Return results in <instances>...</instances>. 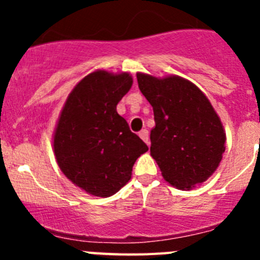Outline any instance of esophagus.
<instances>
[{"instance_id": "34e87169", "label": "esophagus", "mask_w": 260, "mask_h": 260, "mask_svg": "<svg viewBox=\"0 0 260 260\" xmlns=\"http://www.w3.org/2000/svg\"><path fill=\"white\" fill-rule=\"evenodd\" d=\"M148 132H147L146 128H143V130H141V132H139V137H141V139L143 142H146L147 144H150L148 143V141H150V137H148Z\"/></svg>"}]
</instances>
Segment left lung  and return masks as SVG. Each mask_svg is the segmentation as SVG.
Returning <instances> with one entry per match:
<instances>
[{
    "label": "left lung",
    "instance_id": "8db88e82",
    "mask_svg": "<svg viewBox=\"0 0 260 260\" xmlns=\"http://www.w3.org/2000/svg\"><path fill=\"white\" fill-rule=\"evenodd\" d=\"M138 86L153 108L151 156L168 183L191 190L219 168L226 135L207 96L178 75L137 73Z\"/></svg>",
    "mask_w": 260,
    "mask_h": 260
}]
</instances>
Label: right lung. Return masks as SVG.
<instances>
[{
  "instance_id": "obj_1",
  "label": "right lung",
  "mask_w": 260,
  "mask_h": 260,
  "mask_svg": "<svg viewBox=\"0 0 260 260\" xmlns=\"http://www.w3.org/2000/svg\"><path fill=\"white\" fill-rule=\"evenodd\" d=\"M133 86L128 73L105 70L86 75L69 93L53 134L62 173L87 194L108 198L132 178L133 165L148 151L117 113Z\"/></svg>"
}]
</instances>
